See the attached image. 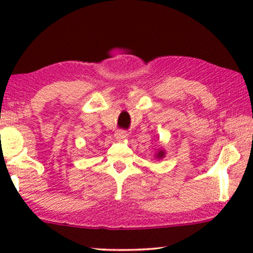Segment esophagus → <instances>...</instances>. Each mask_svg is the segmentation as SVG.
I'll use <instances>...</instances> for the list:
<instances>
[{
  "label": "esophagus",
  "mask_w": 253,
  "mask_h": 253,
  "mask_svg": "<svg viewBox=\"0 0 253 253\" xmlns=\"http://www.w3.org/2000/svg\"><path fill=\"white\" fill-rule=\"evenodd\" d=\"M115 138H116V140H119V141H124L127 138V132L123 130L117 131V132L115 133Z\"/></svg>",
  "instance_id": "1"
}]
</instances>
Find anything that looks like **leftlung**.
<instances>
[{
    "instance_id": "1",
    "label": "left lung",
    "mask_w": 253,
    "mask_h": 253,
    "mask_svg": "<svg viewBox=\"0 0 253 253\" xmlns=\"http://www.w3.org/2000/svg\"><path fill=\"white\" fill-rule=\"evenodd\" d=\"M166 157V151L164 148H160V150H157V153H155V158L159 159V160H161V159H164Z\"/></svg>"
}]
</instances>
